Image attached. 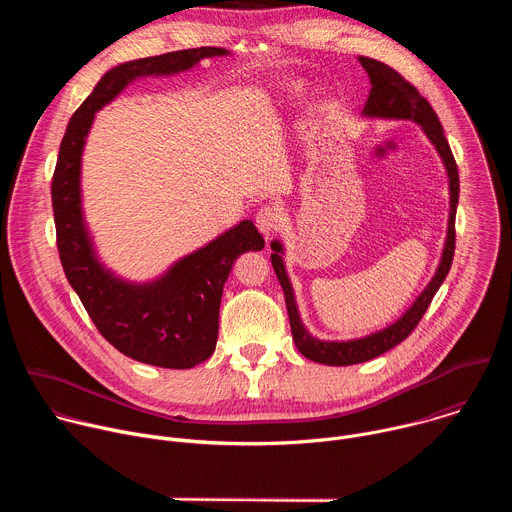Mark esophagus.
<instances>
[{
	"label": "esophagus",
	"mask_w": 512,
	"mask_h": 512,
	"mask_svg": "<svg viewBox=\"0 0 512 512\" xmlns=\"http://www.w3.org/2000/svg\"><path fill=\"white\" fill-rule=\"evenodd\" d=\"M255 223H257V229L265 235V237H269L271 233H275L279 227H281V223H283V214H281V210L277 208V206H261L259 208V212L255 214Z\"/></svg>",
	"instance_id": "obj_1"
}]
</instances>
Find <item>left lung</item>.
Here are the masks:
<instances>
[{
  "mask_svg": "<svg viewBox=\"0 0 512 512\" xmlns=\"http://www.w3.org/2000/svg\"><path fill=\"white\" fill-rule=\"evenodd\" d=\"M358 62L362 64L364 70L369 72V79L373 85L362 113L367 117L411 119V121L419 123L425 131V135L435 145L437 154L442 156V162H444V166L448 170V178H450V221H448V237H446V247L442 253L440 267H437L433 279L421 291V296L415 300V304L389 328L375 332L371 336L358 338V340H348V342H326V340H318V338L310 336V332L304 328V324L300 320L294 289H291L289 277L283 267V259H281L283 247L279 241H271V249H273L271 265H273L275 275L283 287L285 306H287L289 326H291V334H294V342L306 358L320 362V364H330V367H348V364L367 362L371 358L385 354L399 342H403L415 330V326L423 318L425 310L429 308L435 291L440 289V285L444 283V279L452 267L454 249H456V208H458V198H460V176H458V166H456L454 154L450 150V143L444 135V127H442L440 119H437V115L431 109V105L427 103V99H423L419 95V91L407 79H403L395 68H391L385 62H379L375 58H369V56H360Z\"/></svg>",
  "mask_w": 512,
  "mask_h": 512,
  "instance_id": "8db88e82",
  "label": "left lung"
}]
</instances>
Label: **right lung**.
I'll use <instances>...</instances> for the list:
<instances>
[{
    "instance_id": "1",
    "label": "right lung",
    "mask_w": 512,
    "mask_h": 512,
    "mask_svg": "<svg viewBox=\"0 0 512 512\" xmlns=\"http://www.w3.org/2000/svg\"><path fill=\"white\" fill-rule=\"evenodd\" d=\"M229 54L200 46L139 58L111 68L70 117L52 176L56 245L64 275L87 314L125 356L162 369H192L216 348L218 310L233 263L265 241L251 221H243L196 253L180 259L152 283H127L107 271L89 239L81 208V156L95 113L131 81L148 75H174L206 56Z\"/></svg>"
}]
</instances>
